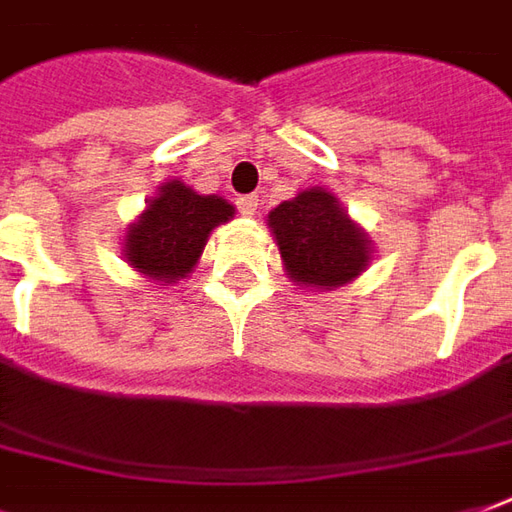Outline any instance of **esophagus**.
<instances>
[{"instance_id":"esophagus-1","label":"esophagus","mask_w":512,"mask_h":512,"mask_svg":"<svg viewBox=\"0 0 512 512\" xmlns=\"http://www.w3.org/2000/svg\"><path fill=\"white\" fill-rule=\"evenodd\" d=\"M238 212L252 218V215L257 212V196H241V198H238Z\"/></svg>"}]
</instances>
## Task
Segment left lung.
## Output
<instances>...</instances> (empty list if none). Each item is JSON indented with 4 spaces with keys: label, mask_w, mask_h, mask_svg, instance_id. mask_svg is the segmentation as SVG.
Listing matches in <instances>:
<instances>
[{
    "label": "left lung",
    "mask_w": 512,
    "mask_h": 512,
    "mask_svg": "<svg viewBox=\"0 0 512 512\" xmlns=\"http://www.w3.org/2000/svg\"><path fill=\"white\" fill-rule=\"evenodd\" d=\"M269 227L294 283L336 288L358 277L370 260L364 232L319 187L274 207Z\"/></svg>",
    "instance_id": "1"
}]
</instances>
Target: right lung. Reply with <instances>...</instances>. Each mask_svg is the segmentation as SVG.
<instances>
[{
	"instance_id": "1",
	"label": "right lung",
	"mask_w": 512,
	"mask_h": 512,
	"mask_svg": "<svg viewBox=\"0 0 512 512\" xmlns=\"http://www.w3.org/2000/svg\"><path fill=\"white\" fill-rule=\"evenodd\" d=\"M232 204L198 196L182 182L162 184L159 196L125 235V260L142 274L173 283L196 266L212 227L232 218Z\"/></svg>"
}]
</instances>
